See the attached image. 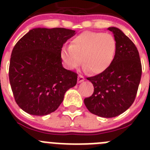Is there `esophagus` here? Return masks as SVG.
<instances>
[{
	"instance_id": "obj_1",
	"label": "esophagus",
	"mask_w": 150,
	"mask_h": 150,
	"mask_svg": "<svg viewBox=\"0 0 150 150\" xmlns=\"http://www.w3.org/2000/svg\"><path fill=\"white\" fill-rule=\"evenodd\" d=\"M84 79H85L84 76H82V75H79V76H78V79H77L78 83H82V82L84 81Z\"/></svg>"
}]
</instances>
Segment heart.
Segmentation results:
<instances>
[{"label": "heart", "mask_w": 150, "mask_h": 150, "mask_svg": "<svg viewBox=\"0 0 150 150\" xmlns=\"http://www.w3.org/2000/svg\"><path fill=\"white\" fill-rule=\"evenodd\" d=\"M116 50L115 38L109 33L85 31L71 41L70 47H64L61 55L69 69L82 63L94 74L107 70L114 59Z\"/></svg>", "instance_id": "1"}]
</instances>
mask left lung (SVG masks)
I'll list each match as a JSON object with an SVG mask.
<instances>
[{
	"instance_id": "obj_1",
	"label": "left lung",
	"mask_w": 150,
	"mask_h": 150,
	"mask_svg": "<svg viewBox=\"0 0 150 150\" xmlns=\"http://www.w3.org/2000/svg\"><path fill=\"white\" fill-rule=\"evenodd\" d=\"M114 34L116 50L110 67L87 79L93 84L92 95L84 99L87 109L100 117L112 118L129 108L136 98L142 74L138 50L120 29L108 28Z\"/></svg>"
}]
</instances>
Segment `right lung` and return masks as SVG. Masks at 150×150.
<instances>
[{"label":"right lung","instance_id":"add662e5","mask_svg":"<svg viewBox=\"0 0 150 150\" xmlns=\"http://www.w3.org/2000/svg\"><path fill=\"white\" fill-rule=\"evenodd\" d=\"M75 30L63 28H34L12 51L9 79L16 104L30 115L46 116L58 109L77 74L62 66L63 44Z\"/></svg>","mask_w":150,"mask_h":150}]
</instances>
